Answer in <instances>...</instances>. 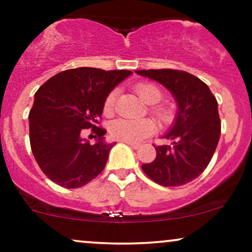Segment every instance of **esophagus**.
I'll list each match as a JSON object with an SVG mask.
<instances>
[{
    "label": "esophagus",
    "mask_w": 252,
    "mask_h": 252,
    "mask_svg": "<svg viewBox=\"0 0 252 252\" xmlns=\"http://www.w3.org/2000/svg\"><path fill=\"white\" fill-rule=\"evenodd\" d=\"M124 143H126L128 144L129 147H131V148H134V149H138L140 148V146L141 144L140 143H134V142H126V141H124Z\"/></svg>",
    "instance_id": "obj_1"
}]
</instances>
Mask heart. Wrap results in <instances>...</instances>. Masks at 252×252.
I'll list each match as a JSON object with an SVG mask.
<instances>
[{
	"mask_svg": "<svg viewBox=\"0 0 252 252\" xmlns=\"http://www.w3.org/2000/svg\"><path fill=\"white\" fill-rule=\"evenodd\" d=\"M136 92L141 100L146 104H156L162 98V91L152 83H140L136 85ZM115 102H116V92L112 91L108 94L104 102V112L110 115L114 111ZM152 112L161 122H167L170 117V111L161 105H155L152 108ZM156 126L152 120H121L114 121L109 126L110 136L117 141H126V142H138L147 136L155 131Z\"/></svg>",
	"mask_w": 252,
	"mask_h": 252,
	"instance_id": "heart-1",
	"label": "heart"
}]
</instances>
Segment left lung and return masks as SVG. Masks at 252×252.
<instances>
[{"mask_svg": "<svg viewBox=\"0 0 252 252\" xmlns=\"http://www.w3.org/2000/svg\"><path fill=\"white\" fill-rule=\"evenodd\" d=\"M140 76L162 84L178 103L174 124L163 138L173 146H156L153 162L142 164L143 172L164 187L182 186L206 169L220 137L218 103L209 86L185 71L138 70Z\"/></svg>", "mask_w": 252, "mask_h": 252, "instance_id": "8db88e82", "label": "left lung"}]
</instances>
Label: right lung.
Instances as JSON below:
<instances>
[{
  "mask_svg": "<svg viewBox=\"0 0 252 252\" xmlns=\"http://www.w3.org/2000/svg\"><path fill=\"white\" fill-rule=\"evenodd\" d=\"M131 74L128 70L78 67L56 74L36 91L30 112L31 148L43 174L65 189H78L102 173L115 143L98 126L108 94ZM92 128L97 142L80 137Z\"/></svg>",
  "mask_w": 252,
  "mask_h": 252,
  "instance_id": "right-lung-1",
  "label": "right lung"
}]
</instances>
